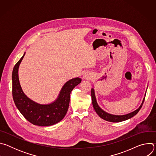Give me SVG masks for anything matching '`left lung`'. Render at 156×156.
Segmentation results:
<instances>
[{"instance_id":"1","label":"left lung","mask_w":156,"mask_h":156,"mask_svg":"<svg viewBox=\"0 0 156 156\" xmlns=\"http://www.w3.org/2000/svg\"><path fill=\"white\" fill-rule=\"evenodd\" d=\"M91 93L93 105V107H94V108L96 111V112L98 114V115L101 119H104L106 121L110 122H120L128 120V119L133 117V116H135L136 114H138V112H139L140 110L142 107L143 102H144V99H145V98H144V99L143 101V102H142L141 105L140 106V107L138 109L135 110L134 112H133L129 113V114H126V115H112V114H108V113L105 112V111H104L102 109H101L99 107V106L98 105V104L96 102V97H95L94 91L93 88H92Z\"/></svg>"}]
</instances>
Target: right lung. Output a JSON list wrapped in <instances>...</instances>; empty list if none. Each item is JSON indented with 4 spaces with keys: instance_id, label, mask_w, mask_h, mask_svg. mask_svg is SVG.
Returning <instances> with one entry per match:
<instances>
[{
    "instance_id": "right-lung-1",
    "label": "right lung",
    "mask_w": 156,
    "mask_h": 156,
    "mask_svg": "<svg viewBox=\"0 0 156 156\" xmlns=\"http://www.w3.org/2000/svg\"><path fill=\"white\" fill-rule=\"evenodd\" d=\"M25 54L15 64L12 72V95L15 105L23 117L34 125L48 126L56 124L64 118L67 112L70 93L73 89L81 83V79L75 78L66 82L57 100L52 104H37L24 94L20 84L18 68Z\"/></svg>"
}]
</instances>
